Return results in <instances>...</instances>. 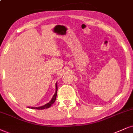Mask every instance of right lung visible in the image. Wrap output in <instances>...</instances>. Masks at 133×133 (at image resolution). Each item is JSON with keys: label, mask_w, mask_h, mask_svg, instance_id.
Instances as JSON below:
<instances>
[{"label": "right lung", "mask_w": 133, "mask_h": 133, "mask_svg": "<svg viewBox=\"0 0 133 133\" xmlns=\"http://www.w3.org/2000/svg\"><path fill=\"white\" fill-rule=\"evenodd\" d=\"M57 88H57V83H56V91H55V94L54 95L52 100L49 102V103H47V104L44 105H43V106L39 107H29V108H31V109H37V110H43V109H48V108L50 107L51 106L54 102H55V100H56L57 94Z\"/></svg>", "instance_id": "right-lung-1"}]
</instances>
